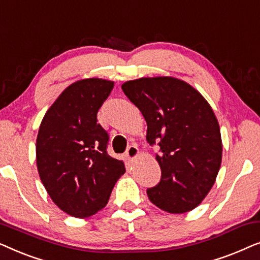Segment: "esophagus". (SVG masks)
<instances>
[{"mask_svg":"<svg viewBox=\"0 0 260 260\" xmlns=\"http://www.w3.org/2000/svg\"><path fill=\"white\" fill-rule=\"evenodd\" d=\"M138 155H140V150H138L136 145H130V147L127 148L126 157L129 158V161H134L135 158L138 157Z\"/></svg>","mask_w":260,"mask_h":260,"instance_id":"1","label":"esophagus"}]
</instances>
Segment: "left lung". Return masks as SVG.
<instances>
[{"label": "left lung", "instance_id": "8db88e82", "mask_svg": "<svg viewBox=\"0 0 260 260\" xmlns=\"http://www.w3.org/2000/svg\"><path fill=\"white\" fill-rule=\"evenodd\" d=\"M147 122V141L159 143L161 181L147 189L155 206L172 214L189 212L212 189L222 158L214 111L200 92L174 77L140 78L122 85Z\"/></svg>", "mask_w": 260, "mask_h": 260}]
</instances>
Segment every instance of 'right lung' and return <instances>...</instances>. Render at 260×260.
I'll list each match as a JSON object with an SVG mask.
<instances>
[{
    "instance_id": "obj_1",
    "label": "right lung",
    "mask_w": 260,
    "mask_h": 260,
    "mask_svg": "<svg viewBox=\"0 0 260 260\" xmlns=\"http://www.w3.org/2000/svg\"><path fill=\"white\" fill-rule=\"evenodd\" d=\"M113 84L99 78L71 84L39 127V176L53 202L74 218H88L104 208L125 173L124 162L106 152L109 135L97 120Z\"/></svg>"
}]
</instances>
